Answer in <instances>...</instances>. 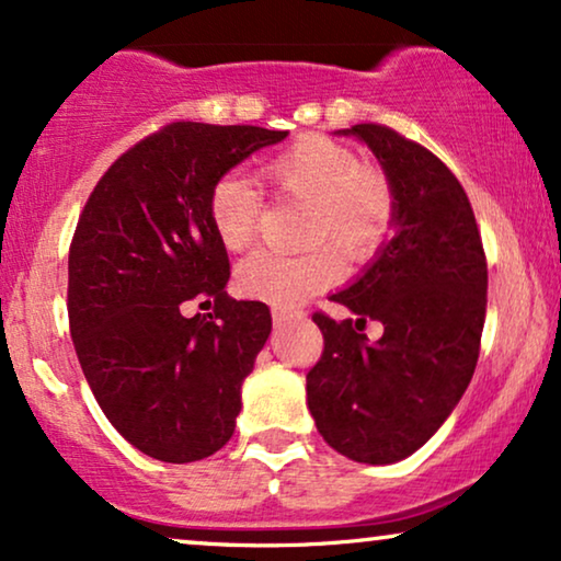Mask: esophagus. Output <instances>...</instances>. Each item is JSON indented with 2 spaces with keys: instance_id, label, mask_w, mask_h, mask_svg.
Wrapping results in <instances>:
<instances>
[{
  "instance_id": "1",
  "label": "esophagus",
  "mask_w": 561,
  "mask_h": 561,
  "mask_svg": "<svg viewBox=\"0 0 561 561\" xmlns=\"http://www.w3.org/2000/svg\"><path fill=\"white\" fill-rule=\"evenodd\" d=\"M272 318H274V325H287V323H293V320H300V318H302V312L274 310V312H272Z\"/></svg>"
}]
</instances>
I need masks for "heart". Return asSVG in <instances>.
<instances>
[{
    "instance_id": "1",
    "label": "heart",
    "mask_w": 561,
    "mask_h": 561,
    "mask_svg": "<svg viewBox=\"0 0 561 561\" xmlns=\"http://www.w3.org/2000/svg\"><path fill=\"white\" fill-rule=\"evenodd\" d=\"M261 176L287 197L310 205L305 256L256 251L238 264L236 289L251 300L295 308L339 282L333 245L351 264L375 256L394 218V194L382 171L364 167L356 151L325 136H302L264 163ZM261 192L249 179L220 176L207 194V220L228 251L253 241Z\"/></svg>"
}]
</instances>
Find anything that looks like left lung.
I'll list each match as a JSON object with an SVG mask.
<instances>
[{"label":"left lung","instance_id":"left-lung-1","mask_svg":"<svg viewBox=\"0 0 561 561\" xmlns=\"http://www.w3.org/2000/svg\"><path fill=\"white\" fill-rule=\"evenodd\" d=\"M371 148L394 194V236L331 300L354 320L316 312L323 354L308 408L343 457L392 465L442 428L474 375L488 310V259L465 186L415 140L379 123L341 130ZM379 319L383 339L362 334Z\"/></svg>","mask_w":561,"mask_h":561}]
</instances>
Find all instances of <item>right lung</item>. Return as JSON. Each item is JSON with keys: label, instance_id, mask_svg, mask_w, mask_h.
I'll list each match as a JSON object with an SVG mask.
<instances>
[{"label": "right lung", "instance_id": "add662e5", "mask_svg": "<svg viewBox=\"0 0 561 561\" xmlns=\"http://www.w3.org/2000/svg\"><path fill=\"white\" fill-rule=\"evenodd\" d=\"M287 130L169 123L89 194L69 249V325L102 413L138 451L210 457L236 431L241 385L272 333L264 302L226 293V245L207 220L218 179ZM214 310L186 319L181 302Z\"/></svg>", "mask_w": 561, "mask_h": 561}]
</instances>
